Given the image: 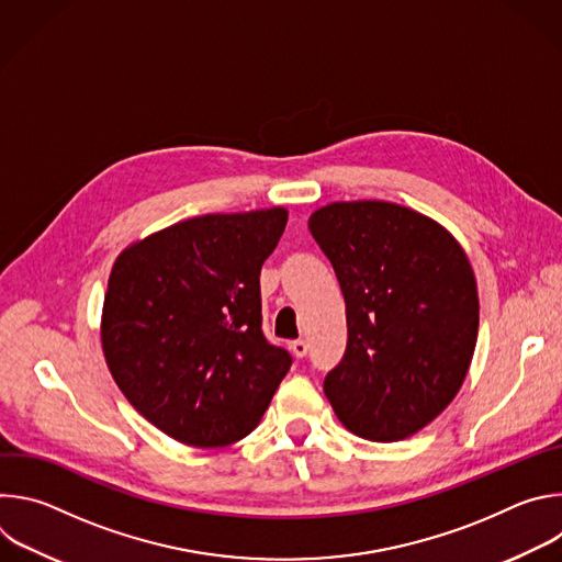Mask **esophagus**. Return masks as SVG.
Here are the masks:
<instances>
[{
  "mask_svg": "<svg viewBox=\"0 0 562 562\" xmlns=\"http://www.w3.org/2000/svg\"><path fill=\"white\" fill-rule=\"evenodd\" d=\"M289 349L293 351V356H295V358H304V356H306V351H308V345H306L304 340H293V342L289 345Z\"/></svg>",
  "mask_w": 562,
  "mask_h": 562,
  "instance_id": "1",
  "label": "esophagus"
}]
</instances>
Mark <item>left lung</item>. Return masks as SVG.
I'll return each mask as SVG.
<instances>
[{
	"label": "left lung",
	"instance_id": "1",
	"mask_svg": "<svg viewBox=\"0 0 562 562\" xmlns=\"http://www.w3.org/2000/svg\"><path fill=\"white\" fill-rule=\"evenodd\" d=\"M347 304V349L325 393L373 442L405 440L456 397L477 338V291L438 222L391 202H334L308 217Z\"/></svg>",
	"mask_w": 562,
	"mask_h": 562
}]
</instances>
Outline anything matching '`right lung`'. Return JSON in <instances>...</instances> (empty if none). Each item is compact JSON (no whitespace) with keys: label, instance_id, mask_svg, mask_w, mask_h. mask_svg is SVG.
Instances as JSON below:
<instances>
[{"label":"right lung","instance_id":"obj_1","mask_svg":"<svg viewBox=\"0 0 562 562\" xmlns=\"http://www.w3.org/2000/svg\"><path fill=\"white\" fill-rule=\"evenodd\" d=\"M286 211L202 215L120 254L102 347L128 403L159 431L202 449L245 438L291 369L262 331L260 271Z\"/></svg>","mask_w":562,"mask_h":562}]
</instances>
